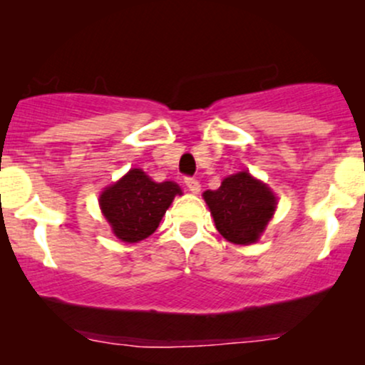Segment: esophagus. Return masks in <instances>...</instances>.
<instances>
[{"label":"esophagus","instance_id":"obj_1","mask_svg":"<svg viewBox=\"0 0 365 365\" xmlns=\"http://www.w3.org/2000/svg\"><path fill=\"white\" fill-rule=\"evenodd\" d=\"M185 185H187L188 190L192 192V194H199V190H200L199 180H195V178H185Z\"/></svg>","mask_w":365,"mask_h":365}]
</instances>
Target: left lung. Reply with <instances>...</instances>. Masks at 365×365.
I'll list each match as a JSON object with an SVG mask.
<instances>
[{"label": "left lung", "instance_id": "left-lung-1", "mask_svg": "<svg viewBox=\"0 0 365 365\" xmlns=\"http://www.w3.org/2000/svg\"><path fill=\"white\" fill-rule=\"evenodd\" d=\"M204 200L217 232L237 245L255 244L276 209L271 188L247 171L226 177L217 190L204 192Z\"/></svg>", "mask_w": 365, "mask_h": 365}]
</instances>
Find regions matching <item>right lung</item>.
<instances>
[{
    "mask_svg": "<svg viewBox=\"0 0 365 365\" xmlns=\"http://www.w3.org/2000/svg\"><path fill=\"white\" fill-rule=\"evenodd\" d=\"M175 195H182L175 182H153L144 171L133 168L104 188L99 206L113 233L121 242L135 244L156 232Z\"/></svg>",
    "mask_w": 365,
    "mask_h": 365,
    "instance_id": "add662e5",
    "label": "right lung"
}]
</instances>
